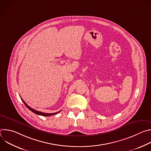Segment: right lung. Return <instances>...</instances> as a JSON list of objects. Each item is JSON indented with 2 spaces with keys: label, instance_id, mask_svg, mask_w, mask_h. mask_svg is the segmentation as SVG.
Wrapping results in <instances>:
<instances>
[{
  "label": "right lung",
  "instance_id": "1",
  "mask_svg": "<svg viewBox=\"0 0 151 151\" xmlns=\"http://www.w3.org/2000/svg\"><path fill=\"white\" fill-rule=\"evenodd\" d=\"M21 99L22 100V101H23L24 104L26 105V106L27 107V108H28L30 111H31L32 112H33V113H35V114H37V115H39L44 116H51V115H55V114L59 113V112L61 111H59V112H55V113H53V114H47V113H44V112H40V111H36V110L32 109V107H30L29 106H28V105L26 103V102H25L21 98Z\"/></svg>",
  "mask_w": 151,
  "mask_h": 151
}]
</instances>
